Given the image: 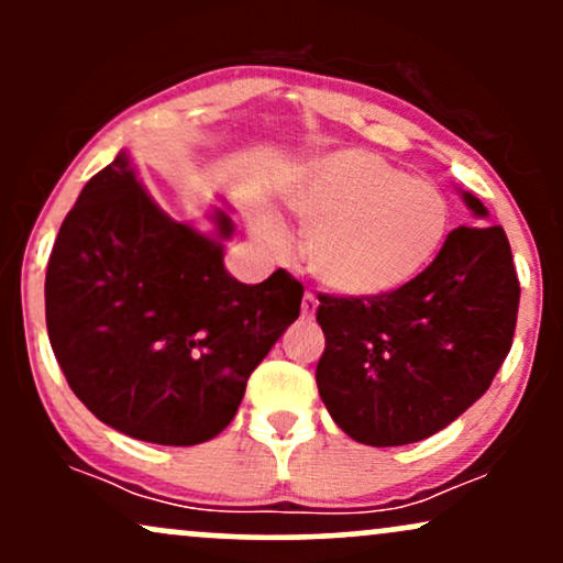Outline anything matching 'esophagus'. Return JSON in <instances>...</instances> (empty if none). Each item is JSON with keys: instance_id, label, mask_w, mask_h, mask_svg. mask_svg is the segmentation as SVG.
Returning a JSON list of instances; mask_svg holds the SVG:
<instances>
[{"instance_id": "esophagus-1", "label": "esophagus", "mask_w": 563, "mask_h": 563, "mask_svg": "<svg viewBox=\"0 0 563 563\" xmlns=\"http://www.w3.org/2000/svg\"><path fill=\"white\" fill-rule=\"evenodd\" d=\"M314 312H318V299H314L312 294H303V301H301V314L307 320L314 318Z\"/></svg>"}]
</instances>
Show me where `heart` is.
I'll return each mask as SVG.
<instances>
[{
    "label": "heart",
    "mask_w": 563,
    "mask_h": 563,
    "mask_svg": "<svg viewBox=\"0 0 563 563\" xmlns=\"http://www.w3.org/2000/svg\"><path fill=\"white\" fill-rule=\"evenodd\" d=\"M286 206L307 230L303 260L325 288L371 299L407 286L429 267L450 230V203L431 179L410 177L367 151L314 161L286 190ZM256 243L288 245L277 219L260 211Z\"/></svg>",
    "instance_id": "obj_1"
}]
</instances>
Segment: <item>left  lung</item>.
Returning a JSON list of instances; mask_svg holds the SVG:
<instances>
[{
  "label": "left lung",
  "instance_id": "1",
  "mask_svg": "<svg viewBox=\"0 0 563 563\" xmlns=\"http://www.w3.org/2000/svg\"><path fill=\"white\" fill-rule=\"evenodd\" d=\"M476 217L482 200L463 192ZM519 277L500 224L455 228L437 260L371 299L320 294L318 389L344 434L371 448L421 442L466 412L508 357Z\"/></svg>",
  "mask_w": 563,
  "mask_h": 563
}]
</instances>
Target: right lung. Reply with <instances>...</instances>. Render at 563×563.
I'll use <instances>...</instances> for the list:
<instances>
[{
	"label": "right lung",
	"mask_w": 563,
	"mask_h": 563,
	"mask_svg": "<svg viewBox=\"0 0 563 563\" xmlns=\"http://www.w3.org/2000/svg\"><path fill=\"white\" fill-rule=\"evenodd\" d=\"M217 238L174 222L119 153L84 185L57 232L44 280L49 344L76 397L102 423L190 448L228 429L254 367L299 318L286 269L238 283Z\"/></svg>",
	"instance_id": "1"
}]
</instances>
